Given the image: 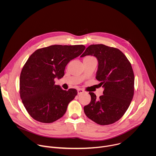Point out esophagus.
Instances as JSON below:
<instances>
[{
  "instance_id": "1",
  "label": "esophagus",
  "mask_w": 156,
  "mask_h": 156,
  "mask_svg": "<svg viewBox=\"0 0 156 156\" xmlns=\"http://www.w3.org/2000/svg\"><path fill=\"white\" fill-rule=\"evenodd\" d=\"M77 92H78V94H80L81 93H83L84 91L82 90V89H78Z\"/></svg>"
}]
</instances>
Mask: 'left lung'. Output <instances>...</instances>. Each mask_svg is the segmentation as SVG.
Wrapping results in <instances>:
<instances>
[{
  "instance_id": "8db88e82",
  "label": "left lung",
  "mask_w": 156,
  "mask_h": 156,
  "mask_svg": "<svg viewBox=\"0 0 156 156\" xmlns=\"http://www.w3.org/2000/svg\"><path fill=\"white\" fill-rule=\"evenodd\" d=\"M94 56L98 61L96 78L104 88L103 95L84 107L86 115L93 122L107 125L118 121L125 113L134 94V73L126 57L119 49L104 44H92L80 56Z\"/></svg>"
}]
</instances>
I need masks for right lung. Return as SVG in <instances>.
<instances>
[{"label":"right lung","mask_w":156,"mask_h":156,"mask_svg":"<svg viewBox=\"0 0 156 156\" xmlns=\"http://www.w3.org/2000/svg\"><path fill=\"white\" fill-rule=\"evenodd\" d=\"M84 49L83 45H52L36 50L29 57L20 74V94L34 120L52 123L65 114L77 90H63L54 79L62 78L66 65Z\"/></svg>","instance_id":"right-lung-1"}]
</instances>
